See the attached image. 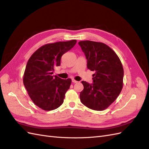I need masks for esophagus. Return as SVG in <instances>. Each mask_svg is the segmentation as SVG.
Segmentation results:
<instances>
[{"mask_svg":"<svg viewBox=\"0 0 149 149\" xmlns=\"http://www.w3.org/2000/svg\"><path fill=\"white\" fill-rule=\"evenodd\" d=\"M72 82L73 83H78V81L76 80H75V79H72Z\"/></svg>","mask_w":149,"mask_h":149,"instance_id":"34e87169","label":"esophagus"}]
</instances>
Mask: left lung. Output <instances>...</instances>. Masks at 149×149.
Returning <instances> with one entry per match:
<instances>
[{"label":"left lung","mask_w":149,"mask_h":149,"mask_svg":"<svg viewBox=\"0 0 149 149\" xmlns=\"http://www.w3.org/2000/svg\"><path fill=\"white\" fill-rule=\"evenodd\" d=\"M88 60L87 67L94 71L93 83L81 82L84 89L80 100L95 111H103L113 102L123 87L124 69L118 56L105 43L89 40L78 42Z\"/></svg>","instance_id":"left-lung-1"}]
</instances>
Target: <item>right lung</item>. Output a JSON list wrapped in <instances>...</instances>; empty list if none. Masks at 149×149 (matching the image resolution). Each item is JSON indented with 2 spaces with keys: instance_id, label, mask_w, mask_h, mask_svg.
Listing matches in <instances>:
<instances>
[{
  "instance_id": "right-lung-1",
  "label": "right lung",
  "mask_w": 149,
  "mask_h": 149,
  "mask_svg": "<svg viewBox=\"0 0 149 149\" xmlns=\"http://www.w3.org/2000/svg\"><path fill=\"white\" fill-rule=\"evenodd\" d=\"M76 43V40H72L44 45L29 58L24 74V84L31 101L44 111L55 109L63 102L71 79L53 76V71L60 65L62 55Z\"/></svg>"
}]
</instances>
